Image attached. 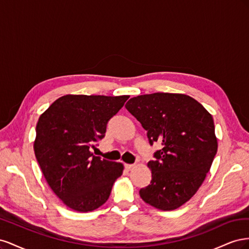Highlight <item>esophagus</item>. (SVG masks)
Wrapping results in <instances>:
<instances>
[{
    "label": "esophagus",
    "instance_id": "1",
    "mask_svg": "<svg viewBox=\"0 0 249 249\" xmlns=\"http://www.w3.org/2000/svg\"><path fill=\"white\" fill-rule=\"evenodd\" d=\"M124 167L127 170H132V169H134L135 167H136V165H134V164H124Z\"/></svg>",
    "mask_w": 249,
    "mask_h": 249
}]
</instances>
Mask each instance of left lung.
<instances>
[{
    "label": "left lung",
    "instance_id": "obj_1",
    "mask_svg": "<svg viewBox=\"0 0 249 249\" xmlns=\"http://www.w3.org/2000/svg\"><path fill=\"white\" fill-rule=\"evenodd\" d=\"M125 108L147 131L150 144L163 146L147 163L153 178L139 191L141 198L162 211L179 208L197 192L217 153L212 115L183 93L138 95Z\"/></svg>",
    "mask_w": 249,
    "mask_h": 249
}]
</instances>
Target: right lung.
I'll list each match as a JSON object with an SVG mask.
<instances>
[{"label":"right lung","instance_id":"1","mask_svg":"<svg viewBox=\"0 0 249 249\" xmlns=\"http://www.w3.org/2000/svg\"><path fill=\"white\" fill-rule=\"evenodd\" d=\"M129 97L66 94L40 115L35 157L51 189L70 209L86 213L100 208L123 175V163L101 160L90 147Z\"/></svg>","mask_w":249,"mask_h":249}]
</instances>
